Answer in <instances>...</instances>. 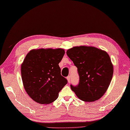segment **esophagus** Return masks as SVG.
I'll use <instances>...</instances> for the list:
<instances>
[{
  "label": "esophagus",
  "mask_w": 130,
  "mask_h": 130,
  "mask_svg": "<svg viewBox=\"0 0 130 130\" xmlns=\"http://www.w3.org/2000/svg\"><path fill=\"white\" fill-rule=\"evenodd\" d=\"M67 80H68V83H70V76H68V77H67Z\"/></svg>",
  "instance_id": "obj_1"
}]
</instances>
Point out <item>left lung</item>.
Returning <instances> with one entry per match:
<instances>
[{
    "label": "left lung",
    "instance_id": "8db88e82",
    "mask_svg": "<svg viewBox=\"0 0 130 130\" xmlns=\"http://www.w3.org/2000/svg\"><path fill=\"white\" fill-rule=\"evenodd\" d=\"M68 57L78 70L80 82L71 85L72 90L80 100L93 102L101 98L109 87L113 66L109 54L94 46H74L67 51Z\"/></svg>",
    "mask_w": 130,
    "mask_h": 130
}]
</instances>
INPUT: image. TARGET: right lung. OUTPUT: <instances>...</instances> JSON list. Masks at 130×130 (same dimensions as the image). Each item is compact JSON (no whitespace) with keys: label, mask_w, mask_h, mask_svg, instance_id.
<instances>
[{"label":"right lung","mask_w":130,"mask_h":130,"mask_svg":"<svg viewBox=\"0 0 130 130\" xmlns=\"http://www.w3.org/2000/svg\"><path fill=\"white\" fill-rule=\"evenodd\" d=\"M65 51L62 48L32 49L21 64L23 86L34 101L47 104L56 100L67 84L60 74L59 63Z\"/></svg>","instance_id":"obj_1"}]
</instances>
